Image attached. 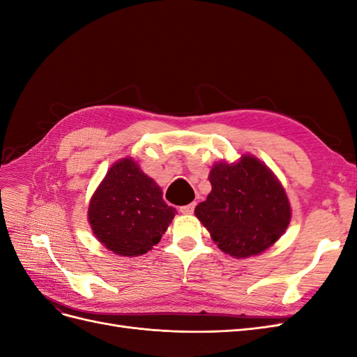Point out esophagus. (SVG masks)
Returning a JSON list of instances; mask_svg holds the SVG:
<instances>
[{
    "label": "esophagus",
    "instance_id": "1",
    "mask_svg": "<svg viewBox=\"0 0 357 357\" xmlns=\"http://www.w3.org/2000/svg\"><path fill=\"white\" fill-rule=\"evenodd\" d=\"M193 210H195V202H192V204H189V205H183V207L178 208V211H180L181 214H192Z\"/></svg>",
    "mask_w": 357,
    "mask_h": 357
}]
</instances>
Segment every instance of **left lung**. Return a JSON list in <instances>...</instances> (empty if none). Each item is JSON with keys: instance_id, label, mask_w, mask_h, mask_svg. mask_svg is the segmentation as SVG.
I'll use <instances>...</instances> for the list:
<instances>
[{"instance_id": "8db88e82", "label": "left lung", "mask_w": 357, "mask_h": 357, "mask_svg": "<svg viewBox=\"0 0 357 357\" xmlns=\"http://www.w3.org/2000/svg\"><path fill=\"white\" fill-rule=\"evenodd\" d=\"M208 178L211 192L195 215L222 252L255 256L284 234L291 215L286 190L261 160L243 155L234 164L219 162Z\"/></svg>"}]
</instances>
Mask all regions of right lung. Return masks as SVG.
Returning <instances> with one entry per match:
<instances>
[{
    "mask_svg": "<svg viewBox=\"0 0 357 357\" xmlns=\"http://www.w3.org/2000/svg\"><path fill=\"white\" fill-rule=\"evenodd\" d=\"M176 215L162 190L131 158L117 160L91 198L93 235L110 252L139 256L152 250Z\"/></svg>",
    "mask_w": 357,
    "mask_h": 357,
    "instance_id": "right-lung-1",
    "label": "right lung"
}]
</instances>
